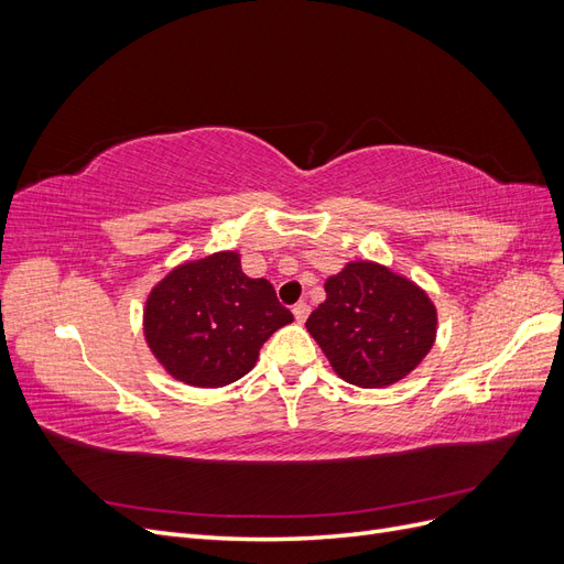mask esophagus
Masks as SVG:
<instances>
[{"label": "esophagus", "instance_id": "esophagus-1", "mask_svg": "<svg viewBox=\"0 0 564 564\" xmlns=\"http://www.w3.org/2000/svg\"><path fill=\"white\" fill-rule=\"evenodd\" d=\"M308 313H311V305L308 303H296L294 305V317L299 324H303L305 319H308Z\"/></svg>", "mask_w": 564, "mask_h": 564}]
</instances>
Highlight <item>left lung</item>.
<instances>
[{"instance_id":"1","label":"left lung","mask_w":564,"mask_h":564,"mask_svg":"<svg viewBox=\"0 0 564 564\" xmlns=\"http://www.w3.org/2000/svg\"><path fill=\"white\" fill-rule=\"evenodd\" d=\"M324 299L305 327L340 379L386 388L412 373L431 352L437 311L404 275L373 261H350L324 282Z\"/></svg>"}]
</instances>
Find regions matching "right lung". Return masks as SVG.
<instances>
[{"instance_id":"add662e5","label":"right lung","mask_w":564,"mask_h":564,"mask_svg":"<svg viewBox=\"0 0 564 564\" xmlns=\"http://www.w3.org/2000/svg\"><path fill=\"white\" fill-rule=\"evenodd\" d=\"M294 322L263 278L242 272L240 253L216 251L164 275L145 301L143 334L169 377L220 388L249 373L265 340Z\"/></svg>"}]
</instances>
